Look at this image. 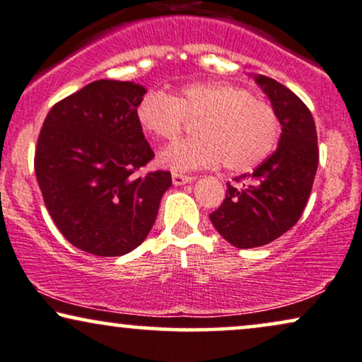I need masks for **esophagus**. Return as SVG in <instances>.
I'll return each mask as SVG.
<instances>
[{
	"label": "esophagus",
	"mask_w": 362,
	"mask_h": 362,
	"mask_svg": "<svg viewBox=\"0 0 362 362\" xmlns=\"http://www.w3.org/2000/svg\"><path fill=\"white\" fill-rule=\"evenodd\" d=\"M194 180V177H189V175H185V173H172V182L175 185H185V184H189V182H192Z\"/></svg>",
	"instance_id": "esophagus-1"
}]
</instances>
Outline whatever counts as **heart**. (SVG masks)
<instances>
[{
	"label": "heart",
	"instance_id": "b5f03b06",
	"mask_svg": "<svg viewBox=\"0 0 362 362\" xmlns=\"http://www.w3.org/2000/svg\"><path fill=\"white\" fill-rule=\"evenodd\" d=\"M141 130L153 139L172 140L199 122L200 136L173 141L160 152V165L173 172L223 163L228 172L252 170L271 155L281 122L271 103L254 98L244 86L215 81L190 83L173 95L150 90L136 105Z\"/></svg>",
	"mask_w": 362,
	"mask_h": 362
}]
</instances>
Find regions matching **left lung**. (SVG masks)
Here are the masks:
<instances>
[{"instance_id":"1","label":"left lung","mask_w":362,"mask_h":362,"mask_svg":"<svg viewBox=\"0 0 362 362\" xmlns=\"http://www.w3.org/2000/svg\"><path fill=\"white\" fill-rule=\"evenodd\" d=\"M255 81L282 125L279 147L254 173L235 178L240 187L228 184L222 205L209 215L218 234L239 249L271 244L296 226L319 163L317 132L305 103L269 76L259 75Z\"/></svg>"}]
</instances>
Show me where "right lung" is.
Wrapping results in <instances>:
<instances>
[{
    "label": "right lung",
    "instance_id": "obj_1",
    "mask_svg": "<svg viewBox=\"0 0 362 362\" xmlns=\"http://www.w3.org/2000/svg\"><path fill=\"white\" fill-rule=\"evenodd\" d=\"M144 86L98 80L54 103L35 150V172L53 222L85 252L117 257L139 247L172 185L135 117Z\"/></svg>",
    "mask_w": 362,
    "mask_h": 362
}]
</instances>
